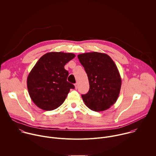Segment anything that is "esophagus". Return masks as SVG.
<instances>
[{"label": "esophagus", "mask_w": 156, "mask_h": 156, "mask_svg": "<svg viewBox=\"0 0 156 156\" xmlns=\"http://www.w3.org/2000/svg\"><path fill=\"white\" fill-rule=\"evenodd\" d=\"M78 83H75V89H77V88H78Z\"/></svg>", "instance_id": "1"}]
</instances>
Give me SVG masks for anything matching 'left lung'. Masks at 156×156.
Returning a JSON list of instances; mask_svg holds the SVG:
<instances>
[{"label":"left lung","mask_w":156,"mask_h":156,"mask_svg":"<svg viewBox=\"0 0 156 156\" xmlns=\"http://www.w3.org/2000/svg\"><path fill=\"white\" fill-rule=\"evenodd\" d=\"M87 75L89 90L82 95L85 105L94 112L108 110L116 101L121 78L116 65L107 54L91 52L78 55Z\"/></svg>","instance_id":"left-lung-1"}]
</instances>
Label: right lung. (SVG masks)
<instances>
[{"label": "right lung", "mask_w": 156, "mask_h": 156, "mask_svg": "<svg viewBox=\"0 0 156 156\" xmlns=\"http://www.w3.org/2000/svg\"><path fill=\"white\" fill-rule=\"evenodd\" d=\"M75 57L73 53L50 52L41 56L30 72L27 86L29 94L40 109L51 111L65 101L73 84L67 81L64 66Z\"/></svg>", "instance_id": "obj_1"}]
</instances>
